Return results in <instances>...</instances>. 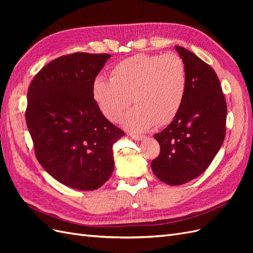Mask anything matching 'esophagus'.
<instances>
[{"label":"esophagus","instance_id":"34e87169","mask_svg":"<svg viewBox=\"0 0 253 253\" xmlns=\"http://www.w3.org/2000/svg\"><path fill=\"white\" fill-rule=\"evenodd\" d=\"M129 136L132 137L133 139H135V140H142V139H144L145 138V136H143V135H139V134H134V133H131V134H128Z\"/></svg>","mask_w":253,"mask_h":253}]
</instances>
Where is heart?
<instances>
[{
    "instance_id": "1",
    "label": "heart",
    "mask_w": 253,
    "mask_h": 253,
    "mask_svg": "<svg viewBox=\"0 0 253 253\" xmlns=\"http://www.w3.org/2000/svg\"><path fill=\"white\" fill-rule=\"evenodd\" d=\"M187 85L186 66L178 55H136L115 65L110 80L95 79L91 96L99 112L112 122L132 100L136 106L120 122L127 131L140 133L170 124L185 100Z\"/></svg>"
}]
</instances>
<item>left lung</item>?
I'll use <instances>...</instances> for the list:
<instances>
[{
	"label": "left lung",
	"instance_id": "left-lung-1",
	"mask_svg": "<svg viewBox=\"0 0 253 253\" xmlns=\"http://www.w3.org/2000/svg\"><path fill=\"white\" fill-rule=\"evenodd\" d=\"M187 71L181 108L163 132L154 135L160 153L151 168L157 178L178 186L204 173L226 135L227 103L213 68L193 52L176 45Z\"/></svg>",
	"mask_w": 253,
	"mask_h": 253
}]
</instances>
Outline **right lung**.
Wrapping results in <instances>:
<instances>
[{"instance_id":"right-lung-1","label":"right lung","mask_w":253,"mask_h":253,"mask_svg":"<svg viewBox=\"0 0 253 253\" xmlns=\"http://www.w3.org/2000/svg\"><path fill=\"white\" fill-rule=\"evenodd\" d=\"M110 58L88 52L59 57L35 76L27 91L25 118L38 162L77 190L98 189L111 177L113 144L125 136L91 96L93 82Z\"/></svg>"}]
</instances>
